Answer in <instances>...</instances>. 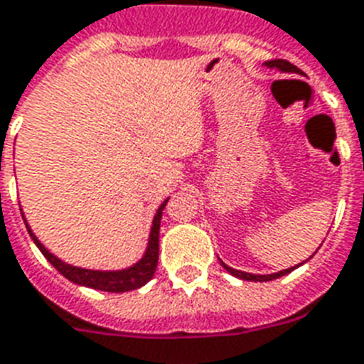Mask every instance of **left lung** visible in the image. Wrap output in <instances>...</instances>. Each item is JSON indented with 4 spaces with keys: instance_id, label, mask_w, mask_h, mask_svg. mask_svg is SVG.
Returning <instances> with one entry per match:
<instances>
[{
    "instance_id": "obj_1",
    "label": "left lung",
    "mask_w": 364,
    "mask_h": 364,
    "mask_svg": "<svg viewBox=\"0 0 364 364\" xmlns=\"http://www.w3.org/2000/svg\"><path fill=\"white\" fill-rule=\"evenodd\" d=\"M265 67L267 69H277L279 73H289V75H303L301 73V69H297L295 65H291L289 61H286V59H273V61H265ZM220 264H223V267L228 271L230 274H233V277H237V279L241 280H252V282H267V280H274V279H280V277H284V274H288L289 271H294V269H297L299 265H295V267H289V269H284V271H279V273H271V274H252V273H245V271H237V269L230 267V265H226L220 259Z\"/></svg>"
}]
</instances>
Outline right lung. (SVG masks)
Listing matches in <instances>:
<instances>
[{
	"label": "right lung",
	"instance_id": "right-lung-1",
	"mask_svg": "<svg viewBox=\"0 0 364 364\" xmlns=\"http://www.w3.org/2000/svg\"><path fill=\"white\" fill-rule=\"evenodd\" d=\"M168 198L159 205L155 217H153L151 232H149V239H147L146 252L141 256L134 265L125 269H115V271H100V269H85V267H76L70 265L63 259H59L58 256L50 252L44 247L38 237L33 233V230L29 228L28 220L23 217L26 228H28L29 235L33 239V243L37 245V249L43 252V256L48 259L50 264L58 269L59 273L63 274L65 279H69L70 282H75L78 286H85V288L100 289V291H112V294H123V291H131V289H138L144 284H147L155 274L156 264H159V232H161V218H162V209L166 208Z\"/></svg>",
	"mask_w": 364,
	"mask_h": 364
}]
</instances>
